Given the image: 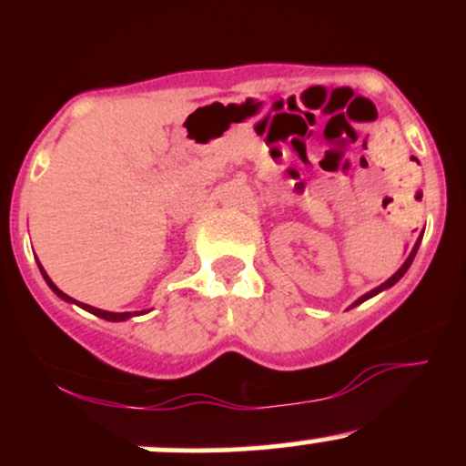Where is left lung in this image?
I'll return each instance as SVG.
<instances>
[{
	"label": "left lung",
	"mask_w": 466,
	"mask_h": 466,
	"mask_svg": "<svg viewBox=\"0 0 466 466\" xmlns=\"http://www.w3.org/2000/svg\"><path fill=\"white\" fill-rule=\"evenodd\" d=\"M419 245H420V238H419V240H416V243H414V248H411V251H410V256H408V258H405V263H403V265H400V269L397 271V274H394V276H390V278H388V280H386V282H383V285L374 287V289H372V291L363 293V296L360 298V300H355V302H352V307H357V304H361V302L370 300V298H372V296H377V293L386 291V289H390V287H394V285H397V282L400 280V278H403V276H405V271H408V269H410L411 260H414L416 251H419Z\"/></svg>",
	"instance_id": "8db88e82"
}]
</instances>
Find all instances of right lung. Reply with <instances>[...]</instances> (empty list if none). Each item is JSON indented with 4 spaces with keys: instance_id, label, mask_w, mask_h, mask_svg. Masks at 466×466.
I'll return each instance as SVG.
<instances>
[{
    "instance_id": "obj_1",
    "label": "right lung",
    "mask_w": 466,
    "mask_h": 466,
    "mask_svg": "<svg viewBox=\"0 0 466 466\" xmlns=\"http://www.w3.org/2000/svg\"><path fill=\"white\" fill-rule=\"evenodd\" d=\"M39 269H41V276H44V280L47 282V287L52 289V291L56 293L58 298H61V300H66V302H69V304H78L80 309H85V311H89V313H94V315H98V318H103V319H106V322H125V319H129V318H133V315H140L137 311H127V313H114V311H103V309H96V307H89V304H83V302H76L74 300V298H69L67 293H63L61 289H58L55 282L50 280V276L46 274V269L44 267H41V263H39ZM144 313V311H142Z\"/></svg>"
}]
</instances>
